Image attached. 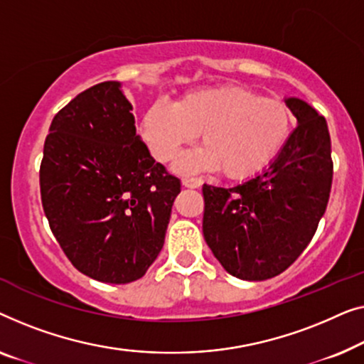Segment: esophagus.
Here are the masks:
<instances>
[{
    "label": "esophagus",
    "instance_id": "1",
    "mask_svg": "<svg viewBox=\"0 0 364 364\" xmlns=\"http://www.w3.org/2000/svg\"><path fill=\"white\" fill-rule=\"evenodd\" d=\"M201 180H198V178H184L183 180V186L184 188H191V189H196L201 186Z\"/></svg>",
    "mask_w": 364,
    "mask_h": 364
}]
</instances>
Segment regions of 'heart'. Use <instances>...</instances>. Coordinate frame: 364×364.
<instances>
[{
    "mask_svg": "<svg viewBox=\"0 0 364 364\" xmlns=\"http://www.w3.org/2000/svg\"><path fill=\"white\" fill-rule=\"evenodd\" d=\"M294 119L282 100L240 85L188 92L175 105L153 104L141 117L140 135L160 163H170L201 133L203 146L184 153L175 168L184 175L219 171L244 180L275 160Z\"/></svg>",
    "mask_w": 364,
    "mask_h": 364,
    "instance_id": "heart-1",
    "label": "heart"
}]
</instances>
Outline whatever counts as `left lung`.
Instances as JSON below:
<instances>
[{"mask_svg":"<svg viewBox=\"0 0 364 364\" xmlns=\"http://www.w3.org/2000/svg\"><path fill=\"white\" fill-rule=\"evenodd\" d=\"M285 104L296 119L282 151L242 184H204L203 234L226 272L267 280L295 262L328 204L333 161L326 120L305 100Z\"/></svg>","mask_w":364,"mask_h":364,"instance_id":"8db88e82","label":"left lung"}]
</instances>
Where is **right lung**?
I'll return each instance as SVG.
<instances>
[{
  "label": "right lung",
  "mask_w": 364,
  "mask_h": 364,
  "mask_svg": "<svg viewBox=\"0 0 364 364\" xmlns=\"http://www.w3.org/2000/svg\"><path fill=\"white\" fill-rule=\"evenodd\" d=\"M122 84H97L59 110L46 136L41 199L79 272L105 284L145 275L165 244L181 191L136 135Z\"/></svg>",
  "instance_id": "obj_1"
}]
</instances>
